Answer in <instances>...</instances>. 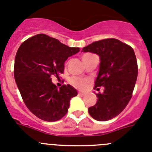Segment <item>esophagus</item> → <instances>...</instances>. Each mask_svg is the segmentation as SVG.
<instances>
[{
	"instance_id": "1",
	"label": "esophagus",
	"mask_w": 152,
	"mask_h": 152,
	"mask_svg": "<svg viewBox=\"0 0 152 152\" xmlns=\"http://www.w3.org/2000/svg\"><path fill=\"white\" fill-rule=\"evenodd\" d=\"M78 95H79V96H84V95H85V94H84V93H83V92H79Z\"/></svg>"
}]
</instances>
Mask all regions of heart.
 I'll use <instances>...</instances> for the list:
<instances>
[{"mask_svg": "<svg viewBox=\"0 0 152 152\" xmlns=\"http://www.w3.org/2000/svg\"><path fill=\"white\" fill-rule=\"evenodd\" d=\"M70 82L73 86H75V88H80V89H84L86 88V86L89 82L88 79L84 78V77H72V78L70 79Z\"/></svg>", "mask_w": 152, "mask_h": 152, "instance_id": "1", "label": "heart"}]
</instances>
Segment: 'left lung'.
<instances>
[{
  "label": "left lung",
  "instance_id": "left-lung-1",
  "mask_svg": "<svg viewBox=\"0 0 152 152\" xmlns=\"http://www.w3.org/2000/svg\"><path fill=\"white\" fill-rule=\"evenodd\" d=\"M82 52L100 56L94 89L102 86L104 88L103 93L96 94L97 102L88 108V112L97 121L110 120L126 108L132 96L138 76L135 52L131 46L113 38L94 42L83 48Z\"/></svg>",
  "mask_w": 152,
  "mask_h": 152
}]
</instances>
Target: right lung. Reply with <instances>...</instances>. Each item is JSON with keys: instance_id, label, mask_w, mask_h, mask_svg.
Returning <instances> with one entry per match:
<instances>
[{"instance_id": "right-lung-1", "label": "right lung", "mask_w": 152, "mask_h": 152, "mask_svg": "<svg viewBox=\"0 0 152 152\" xmlns=\"http://www.w3.org/2000/svg\"><path fill=\"white\" fill-rule=\"evenodd\" d=\"M80 51L45 34H38L19 47L14 62V78L26 107L44 121L55 122L67 113L75 88L64 84L58 89L51 76L64 72V61Z\"/></svg>"}]
</instances>
